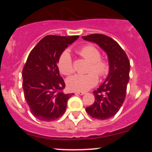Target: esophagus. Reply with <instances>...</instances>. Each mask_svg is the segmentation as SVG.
<instances>
[{"mask_svg": "<svg viewBox=\"0 0 152 152\" xmlns=\"http://www.w3.org/2000/svg\"><path fill=\"white\" fill-rule=\"evenodd\" d=\"M76 94H78V95H80V96H82V95H85V93H84V92H76Z\"/></svg>", "mask_w": 152, "mask_h": 152, "instance_id": "obj_1", "label": "esophagus"}]
</instances>
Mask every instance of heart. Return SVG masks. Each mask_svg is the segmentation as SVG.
Segmentation results:
<instances>
[{
    "mask_svg": "<svg viewBox=\"0 0 152 152\" xmlns=\"http://www.w3.org/2000/svg\"><path fill=\"white\" fill-rule=\"evenodd\" d=\"M82 57L90 62L88 72H94L100 77H103L108 73L110 70L109 63L101 58L100 51L93 45H86L79 50ZM59 69L65 75H70L73 72V61L69 51L65 50L61 54L59 59ZM98 82V77L94 73L82 75L76 74L67 79V85L73 91L85 92L94 87Z\"/></svg>",
    "mask_w": 152,
    "mask_h": 152,
    "instance_id": "b5f03b06",
    "label": "heart"
}]
</instances>
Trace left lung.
<instances>
[{
  "instance_id": "8db88e82",
  "label": "left lung",
  "mask_w": 152,
  "mask_h": 152,
  "mask_svg": "<svg viewBox=\"0 0 152 152\" xmlns=\"http://www.w3.org/2000/svg\"><path fill=\"white\" fill-rule=\"evenodd\" d=\"M82 39L97 44L108 57L109 73L105 81L93 91L95 102L86 108L92 118L106 120L113 117L124 104L129 79L130 63L126 54L117 42L100 34L82 37Z\"/></svg>"
}]
</instances>
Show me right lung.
I'll return each mask as SVG.
<instances>
[{"mask_svg":"<svg viewBox=\"0 0 152 152\" xmlns=\"http://www.w3.org/2000/svg\"><path fill=\"white\" fill-rule=\"evenodd\" d=\"M79 36L48 35L29 53L23 69V88L32 115L42 121H52L66 110L67 100L63 79L57 67L61 54Z\"/></svg>","mask_w":152,"mask_h":152,"instance_id":"1","label":"right lung"}]
</instances>
